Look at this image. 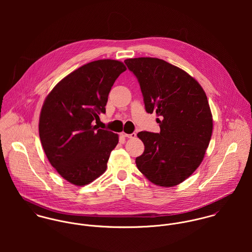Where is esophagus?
I'll return each mask as SVG.
<instances>
[{
	"mask_svg": "<svg viewBox=\"0 0 252 252\" xmlns=\"http://www.w3.org/2000/svg\"><path fill=\"white\" fill-rule=\"evenodd\" d=\"M121 136H123V137H126V138H128V139H135L137 135H136V133H132V134H126V133L122 132V133H121Z\"/></svg>",
	"mask_w": 252,
	"mask_h": 252,
	"instance_id": "obj_1",
	"label": "esophagus"
}]
</instances>
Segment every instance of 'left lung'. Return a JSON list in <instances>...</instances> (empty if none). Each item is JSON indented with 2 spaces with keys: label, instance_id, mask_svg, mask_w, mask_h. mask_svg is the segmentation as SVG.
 <instances>
[{
  "label": "left lung",
  "instance_id": "1",
  "mask_svg": "<svg viewBox=\"0 0 252 252\" xmlns=\"http://www.w3.org/2000/svg\"><path fill=\"white\" fill-rule=\"evenodd\" d=\"M124 62L138 78L146 112L159 117L160 133L138 134L144 151L136 158L137 167L158 186L178 185L200 166L212 138L207 95L194 77L162 59L140 57Z\"/></svg>",
  "mask_w": 252,
  "mask_h": 252
}]
</instances>
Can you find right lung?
I'll list each match as a JSON object with an SVG mask.
<instances>
[{
  "instance_id": "obj_1",
  "label": "right lung",
  "mask_w": 252,
  "mask_h": 252,
  "mask_svg": "<svg viewBox=\"0 0 252 252\" xmlns=\"http://www.w3.org/2000/svg\"><path fill=\"white\" fill-rule=\"evenodd\" d=\"M126 71L117 60L90 62L59 81L44 100L38 133L51 166L67 181L89 184L108 167L118 135L93 125L106 112L114 81Z\"/></svg>"
}]
</instances>
